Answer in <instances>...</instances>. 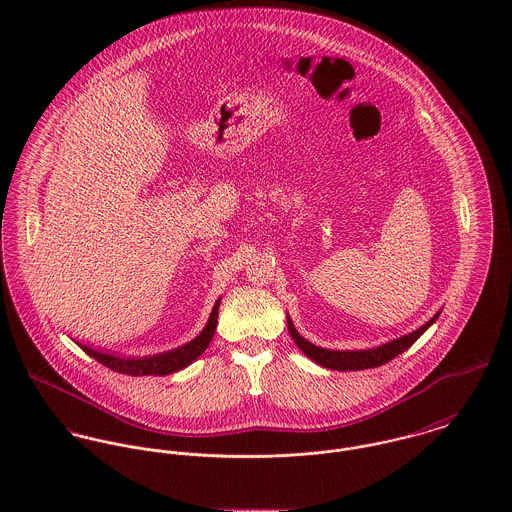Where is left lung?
Masks as SVG:
<instances>
[{
	"instance_id": "8db88e82",
	"label": "left lung",
	"mask_w": 512,
	"mask_h": 512,
	"mask_svg": "<svg viewBox=\"0 0 512 512\" xmlns=\"http://www.w3.org/2000/svg\"><path fill=\"white\" fill-rule=\"evenodd\" d=\"M439 313H436L426 325H422L420 329H416L410 335H404L400 339H394L392 343H386L382 347L376 349H368V351H329V349H321L311 345L309 341H305L293 327L292 319L288 317V329L292 335L295 345L317 365L331 368V370H365V368H374V366L386 365L388 361H392L394 357L402 355L406 349H410L424 333L426 329L438 319Z\"/></svg>"
}]
</instances>
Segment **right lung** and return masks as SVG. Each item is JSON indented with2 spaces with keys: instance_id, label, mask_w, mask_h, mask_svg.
<instances>
[{
  "instance_id": "right-lung-1",
  "label": "right lung",
  "mask_w": 512,
  "mask_h": 512,
  "mask_svg": "<svg viewBox=\"0 0 512 512\" xmlns=\"http://www.w3.org/2000/svg\"><path fill=\"white\" fill-rule=\"evenodd\" d=\"M220 299L213 307V313L209 317L207 327L201 331V335L197 339H193L191 343L173 349L169 353H161V355H153V357H144V359H120L116 355H108V353H100L94 351L86 345H78L86 355H90L92 359H96L98 363H102L116 372L122 374H130V376H146V374H169L175 370H181L185 366L191 365L199 355L205 353V349L209 347L215 329H217V319H219Z\"/></svg>"
}]
</instances>
